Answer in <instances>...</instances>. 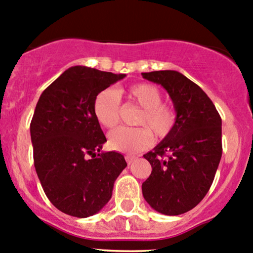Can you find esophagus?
Returning a JSON list of instances; mask_svg holds the SVG:
<instances>
[{
  "label": "esophagus",
  "mask_w": 253,
  "mask_h": 253,
  "mask_svg": "<svg viewBox=\"0 0 253 253\" xmlns=\"http://www.w3.org/2000/svg\"><path fill=\"white\" fill-rule=\"evenodd\" d=\"M125 159H126L127 164H128V165H131L132 162H133V161H134L135 159H137V158H135V156H132V155H126V156H125Z\"/></svg>",
  "instance_id": "obj_1"
}]
</instances>
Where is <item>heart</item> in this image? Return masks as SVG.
Listing matches in <instances>:
<instances>
[{
  "label": "heart",
  "mask_w": 253,
  "mask_h": 253,
  "mask_svg": "<svg viewBox=\"0 0 253 253\" xmlns=\"http://www.w3.org/2000/svg\"><path fill=\"white\" fill-rule=\"evenodd\" d=\"M124 93L128 100L143 108L138 124L144 126L137 128L118 127L109 133V147L121 153H139L153 143L151 130L156 137H166L173 128L177 115L172 106L162 103V93L154 84H135ZM119 94L114 89L106 88L98 93L93 103L95 119L106 128L116 126L120 121L121 103Z\"/></svg>",
  "instance_id": "obj_1"
}]
</instances>
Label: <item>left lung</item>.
Here are the masks:
<instances>
[{
	"label": "left lung",
	"mask_w": 253,
	"mask_h": 253,
	"mask_svg": "<svg viewBox=\"0 0 253 253\" xmlns=\"http://www.w3.org/2000/svg\"><path fill=\"white\" fill-rule=\"evenodd\" d=\"M161 84L173 103L175 124L144 155L151 174L142 184L145 201L167 216L185 213L210 190L222 158V119L200 87L174 70L142 73Z\"/></svg>",
	"instance_id": "left-lung-1"
}]
</instances>
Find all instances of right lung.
I'll list each match as a JSON object with an SVG mask.
<instances>
[{
	"instance_id": "right-lung-1",
	"label": "right lung",
	"mask_w": 253,
	"mask_h": 253,
	"mask_svg": "<svg viewBox=\"0 0 253 253\" xmlns=\"http://www.w3.org/2000/svg\"><path fill=\"white\" fill-rule=\"evenodd\" d=\"M125 76L73 66L36 104L30 124L36 173L50 203L69 216L98 213L127 166L122 154L100 151L106 138L93 113L98 93Z\"/></svg>"
}]
</instances>
